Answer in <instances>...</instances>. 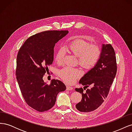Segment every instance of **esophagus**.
<instances>
[{"mask_svg":"<svg viewBox=\"0 0 132 132\" xmlns=\"http://www.w3.org/2000/svg\"><path fill=\"white\" fill-rule=\"evenodd\" d=\"M73 89V87H71V86H68V85H67V90H72Z\"/></svg>","mask_w":132,"mask_h":132,"instance_id":"obj_1","label":"esophagus"}]
</instances>
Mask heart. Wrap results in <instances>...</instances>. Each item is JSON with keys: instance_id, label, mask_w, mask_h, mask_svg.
<instances>
[{"instance_id": "heart-1", "label": "heart", "mask_w": 132, "mask_h": 132, "mask_svg": "<svg viewBox=\"0 0 132 132\" xmlns=\"http://www.w3.org/2000/svg\"><path fill=\"white\" fill-rule=\"evenodd\" d=\"M65 49L78 58V62L83 68L89 70L96 64L100 57L101 51L98 46L80 38H75L65 46ZM65 50L61 47L55 55V61L62 64ZM82 70L78 68L65 67L60 69L58 75L63 80L68 84L73 83L82 75Z\"/></svg>"}]
</instances>
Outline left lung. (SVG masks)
I'll list each match as a JSON object with an SVG mask.
<instances>
[{"label":"left lung","instance_id":"8db88e82","mask_svg":"<svg viewBox=\"0 0 132 132\" xmlns=\"http://www.w3.org/2000/svg\"><path fill=\"white\" fill-rule=\"evenodd\" d=\"M116 73L113 48L110 44H102L97 64L80 80L79 84L85 86L75 89L82 94L81 101L76 105L77 109L82 112H90L100 106L109 93ZM89 86H92L91 89H87Z\"/></svg>","mask_w":132,"mask_h":132}]
</instances>
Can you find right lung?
<instances>
[{
  "label": "right lung",
  "mask_w": 132,
  "mask_h": 132,
  "mask_svg": "<svg viewBox=\"0 0 132 132\" xmlns=\"http://www.w3.org/2000/svg\"><path fill=\"white\" fill-rule=\"evenodd\" d=\"M68 31H46L30 37L20 48L16 59V75L22 96L27 104L39 112L54 105L58 94L66 90L62 81L53 79L50 85L43 75L54 58V47Z\"/></svg>",
  "instance_id": "1"
}]
</instances>
